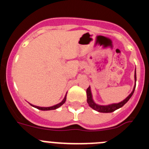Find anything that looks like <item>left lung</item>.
Instances as JSON below:
<instances>
[{
	"label": "left lung",
	"mask_w": 149,
	"mask_h": 149,
	"mask_svg": "<svg viewBox=\"0 0 149 149\" xmlns=\"http://www.w3.org/2000/svg\"><path fill=\"white\" fill-rule=\"evenodd\" d=\"M134 81H135V85L134 86L133 91L131 93L127 96L125 99H124L119 103H116V104H111L108 105H100L96 104L93 98V95H92V92H91V88L90 86L87 88L86 89V95H87V103L89 106L91 108H93V110H96V111L100 112V113H112V112L115 111L117 109H119L122 107V106L125 104L127 103L128 100L131 98V96L133 95L135 90V87H136V69H135V72H134Z\"/></svg>",
	"instance_id": "8db88e82"
}]
</instances>
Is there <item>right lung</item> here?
<instances>
[{"mask_svg":"<svg viewBox=\"0 0 149 149\" xmlns=\"http://www.w3.org/2000/svg\"><path fill=\"white\" fill-rule=\"evenodd\" d=\"M66 95L67 93L65 94V97H64V98H63V101L60 102V103L57 104L56 105H54V106H51V107H38V106H35V105H33L31 104H30L31 106L34 107H36V108L39 109V110H56V109L59 108L60 106H62V105L63 104L65 103V101H66Z\"/></svg>","mask_w":149,"mask_h":149,"instance_id":"1","label":"right lung"}]
</instances>
